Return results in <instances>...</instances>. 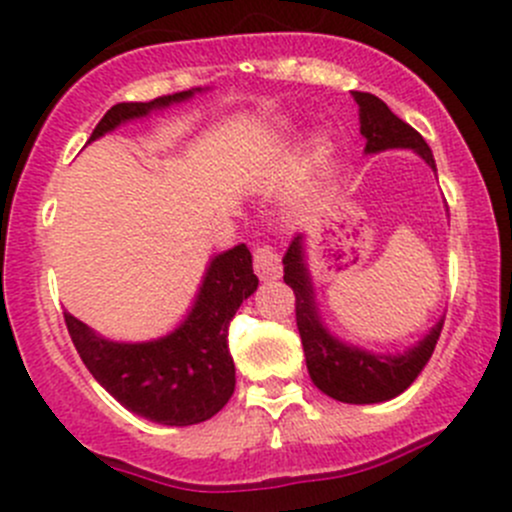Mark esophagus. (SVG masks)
Segmentation results:
<instances>
[{
	"label": "esophagus",
	"mask_w": 512,
	"mask_h": 512,
	"mask_svg": "<svg viewBox=\"0 0 512 512\" xmlns=\"http://www.w3.org/2000/svg\"><path fill=\"white\" fill-rule=\"evenodd\" d=\"M280 255L272 245L255 247V272L260 280H277L280 277Z\"/></svg>",
	"instance_id": "1"
}]
</instances>
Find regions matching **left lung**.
<instances>
[{
    "mask_svg": "<svg viewBox=\"0 0 512 512\" xmlns=\"http://www.w3.org/2000/svg\"><path fill=\"white\" fill-rule=\"evenodd\" d=\"M352 96L359 106V131L366 141V156L391 151V148H409L436 173V160L421 133L401 121L396 113H391V108L379 96L364 94V91H352ZM304 240L307 237L299 232L289 242L282 265H285V282L294 289V299H297L294 304L297 329L314 386L342 404H381V401L396 399L414 384L416 376L431 359L441 337L443 317L404 352L376 354L344 342L337 334L329 332L319 312Z\"/></svg>",
    "mask_w": 512,
    "mask_h": 512,
    "instance_id": "left-lung-1",
    "label": "left lung"
}]
</instances>
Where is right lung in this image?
<instances>
[{"instance_id": "add662e5", "label": "right lung", "mask_w": 512, "mask_h": 512, "mask_svg": "<svg viewBox=\"0 0 512 512\" xmlns=\"http://www.w3.org/2000/svg\"><path fill=\"white\" fill-rule=\"evenodd\" d=\"M203 91L208 89L180 91L148 103H116L98 121L91 141ZM257 285L250 250L235 245L210 257L188 314L163 337L113 342L74 314L66 312L64 319L86 369L118 404L160 426H193L218 414L235 391L227 327Z\"/></svg>"}]
</instances>
